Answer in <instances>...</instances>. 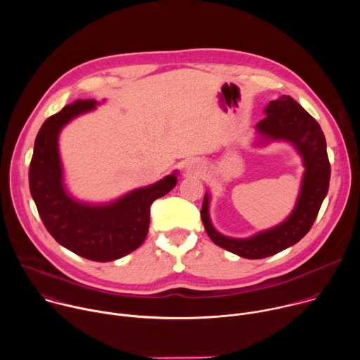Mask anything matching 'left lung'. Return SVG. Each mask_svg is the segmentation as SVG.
Segmentation results:
<instances>
[{
    "label": "left lung",
    "instance_id": "left-lung-1",
    "mask_svg": "<svg viewBox=\"0 0 360 360\" xmlns=\"http://www.w3.org/2000/svg\"><path fill=\"white\" fill-rule=\"evenodd\" d=\"M265 112L266 117L256 125L258 131L274 139L290 141L303 157L306 171L293 214L274 229L249 239H232L214 229L208 215V195H205L200 210V218L210 238L218 246L248 259H262L275 255L309 232L328 193L330 179L326 139L316 120L289 95L271 101Z\"/></svg>",
    "mask_w": 360,
    "mask_h": 360
}]
</instances>
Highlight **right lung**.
Masks as SVG:
<instances>
[{
  "mask_svg": "<svg viewBox=\"0 0 360 360\" xmlns=\"http://www.w3.org/2000/svg\"><path fill=\"white\" fill-rule=\"evenodd\" d=\"M95 104V99H78L42 124L30 164V191L44 226L60 245L85 259L110 262L142 245L152 202L176 185V176L136 189L107 207L71 199L63 188L58 134L68 121L94 110Z\"/></svg>",
  "mask_w": 360,
  "mask_h": 360,
  "instance_id": "add662e5",
  "label": "right lung"
}]
</instances>
